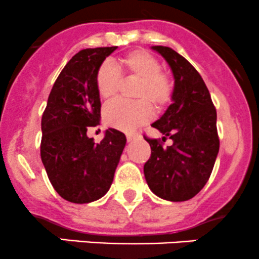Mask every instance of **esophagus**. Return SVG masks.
<instances>
[{"label": "esophagus", "mask_w": 259, "mask_h": 259, "mask_svg": "<svg viewBox=\"0 0 259 259\" xmlns=\"http://www.w3.org/2000/svg\"><path fill=\"white\" fill-rule=\"evenodd\" d=\"M126 137H127V141L131 142V141H133V140H136L137 137H140V135H138V133L128 132V133H126Z\"/></svg>", "instance_id": "34e87169"}]
</instances>
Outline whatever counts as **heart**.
<instances>
[{
  "label": "heart",
  "mask_w": 259,
  "mask_h": 259,
  "mask_svg": "<svg viewBox=\"0 0 259 259\" xmlns=\"http://www.w3.org/2000/svg\"><path fill=\"white\" fill-rule=\"evenodd\" d=\"M160 61L145 50H133L122 56L117 66L104 61L96 73L97 93L103 101H111L121 85L119 71L138 79L136 102L116 101L104 109V122L109 127L132 131L150 121L153 116V104L162 109L172 99L174 81L170 74L160 69Z\"/></svg>",
  "instance_id": "heart-1"
}]
</instances>
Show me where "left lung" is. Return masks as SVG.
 Segmentation results:
<instances>
[{
    "instance_id": "8db88e82",
    "label": "left lung",
    "mask_w": 259,
    "mask_h": 259,
    "mask_svg": "<svg viewBox=\"0 0 259 259\" xmlns=\"http://www.w3.org/2000/svg\"><path fill=\"white\" fill-rule=\"evenodd\" d=\"M172 70V103L152 127L170 137H145L151 156L143 166L146 181L153 194L170 201L194 198L208 183L219 152L217 109L203 78L184 56L167 46H152Z\"/></svg>"
}]
</instances>
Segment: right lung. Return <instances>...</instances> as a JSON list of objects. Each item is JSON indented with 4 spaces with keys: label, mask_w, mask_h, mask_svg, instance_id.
<instances>
[{
    "label": "right lung",
    "mask_w": 259,
    "mask_h": 259,
    "mask_svg": "<svg viewBox=\"0 0 259 259\" xmlns=\"http://www.w3.org/2000/svg\"><path fill=\"white\" fill-rule=\"evenodd\" d=\"M116 49H84L75 54L54 83L42 113L44 167L56 193L70 203H91L109 190L126 146L124 133L114 128L107 130L99 143L87 136L101 119L96 73Z\"/></svg>",
    "instance_id": "1"
}]
</instances>
